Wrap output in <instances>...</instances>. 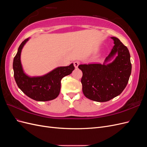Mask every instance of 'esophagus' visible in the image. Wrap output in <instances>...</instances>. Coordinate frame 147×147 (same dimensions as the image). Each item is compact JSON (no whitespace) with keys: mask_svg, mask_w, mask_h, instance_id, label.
Returning a JSON list of instances; mask_svg holds the SVG:
<instances>
[{"mask_svg":"<svg viewBox=\"0 0 147 147\" xmlns=\"http://www.w3.org/2000/svg\"><path fill=\"white\" fill-rule=\"evenodd\" d=\"M79 62H78V61H75L74 63V66H75V69H77L78 68V65H79Z\"/></svg>","mask_w":147,"mask_h":147,"instance_id":"obj_1","label":"esophagus"}]
</instances>
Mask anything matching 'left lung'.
Segmentation results:
<instances>
[{
	"mask_svg": "<svg viewBox=\"0 0 147 147\" xmlns=\"http://www.w3.org/2000/svg\"><path fill=\"white\" fill-rule=\"evenodd\" d=\"M111 38L115 45L103 64L78 65L83 72V92L92 100L107 102L119 95L126 88L131 74V56L127 48L118 38Z\"/></svg>",
	"mask_w": 147,
	"mask_h": 147,
	"instance_id": "1",
	"label": "left lung"
}]
</instances>
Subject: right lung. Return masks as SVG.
Listing matches in <instances>:
<instances>
[{
  "label": "right lung",
  "instance_id": "obj_1",
  "mask_svg": "<svg viewBox=\"0 0 147 147\" xmlns=\"http://www.w3.org/2000/svg\"><path fill=\"white\" fill-rule=\"evenodd\" d=\"M30 38L21 43L14 57L13 68L18 86L30 98L37 101H48L56 99L61 90L62 78L70 75L75 69L74 64L58 67L47 74L38 77H30L23 69L21 62L22 49Z\"/></svg>",
  "mask_w": 147,
  "mask_h": 147
}]
</instances>
